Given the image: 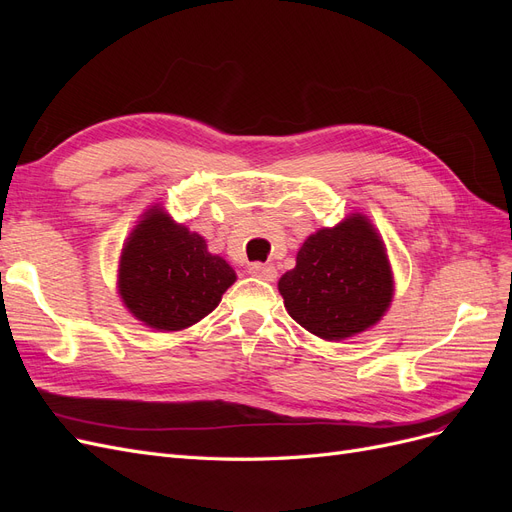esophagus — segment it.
<instances>
[{
	"label": "esophagus",
	"instance_id": "34e87169",
	"mask_svg": "<svg viewBox=\"0 0 512 512\" xmlns=\"http://www.w3.org/2000/svg\"><path fill=\"white\" fill-rule=\"evenodd\" d=\"M250 273L254 277H258V280H262V282H273L275 277H277L275 267L273 265H262V262H252Z\"/></svg>",
	"mask_w": 512,
	"mask_h": 512
}]
</instances>
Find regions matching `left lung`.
<instances>
[{
	"instance_id": "1",
	"label": "left lung",
	"mask_w": 512,
	"mask_h": 512,
	"mask_svg": "<svg viewBox=\"0 0 512 512\" xmlns=\"http://www.w3.org/2000/svg\"><path fill=\"white\" fill-rule=\"evenodd\" d=\"M288 314L327 342L363 333L393 299V273L376 228L361 213L309 235L297 267L277 282Z\"/></svg>"
}]
</instances>
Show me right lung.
Listing matches in <instances>:
<instances>
[{
    "label": "right lung",
    "instance_id": "add662e5",
    "mask_svg": "<svg viewBox=\"0 0 512 512\" xmlns=\"http://www.w3.org/2000/svg\"><path fill=\"white\" fill-rule=\"evenodd\" d=\"M237 275L207 241L153 205L119 258V294L128 312L156 331H181L211 314Z\"/></svg>",
    "mask_w": 512,
    "mask_h": 512
}]
</instances>
